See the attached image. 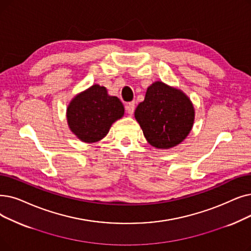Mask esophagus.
<instances>
[{
	"label": "esophagus",
	"mask_w": 251,
	"mask_h": 251,
	"mask_svg": "<svg viewBox=\"0 0 251 251\" xmlns=\"http://www.w3.org/2000/svg\"><path fill=\"white\" fill-rule=\"evenodd\" d=\"M126 110H127V112H128V114L129 115H132L133 114V112H134V107H135V103H134V101H131V102H128L127 104H126Z\"/></svg>",
	"instance_id": "34e87169"
}]
</instances>
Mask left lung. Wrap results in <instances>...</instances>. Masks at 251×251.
<instances>
[{
    "instance_id": "1",
    "label": "left lung",
    "mask_w": 251,
    "mask_h": 251,
    "mask_svg": "<svg viewBox=\"0 0 251 251\" xmlns=\"http://www.w3.org/2000/svg\"><path fill=\"white\" fill-rule=\"evenodd\" d=\"M134 117L151 146L170 149L179 145L190 133L195 110L181 90L157 81L148 88Z\"/></svg>"
}]
</instances>
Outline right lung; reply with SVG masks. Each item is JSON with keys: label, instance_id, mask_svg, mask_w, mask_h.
<instances>
[{"label": "right lung", "instance_id": "right-lung-1", "mask_svg": "<svg viewBox=\"0 0 251 251\" xmlns=\"http://www.w3.org/2000/svg\"><path fill=\"white\" fill-rule=\"evenodd\" d=\"M124 115V105L118 97L107 94L105 87L93 85L75 95L67 110L72 132L84 143H96L110 131Z\"/></svg>", "mask_w": 251, "mask_h": 251}]
</instances>
